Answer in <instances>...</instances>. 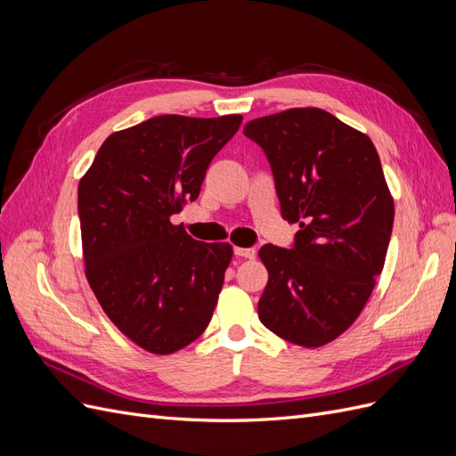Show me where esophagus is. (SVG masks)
Here are the masks:
<instances>
[{
    "label": "esophagus",
    "mask_w": 456,
    "mask_h": 456,
    "mask_svg": "<svg viewBox=\"0 0 456 456\" xmlns=\"http://www.w3.org/2000/svg\"><path fill=\"white\" fill-rule=\"evenodd\" d=\"M233 255H238L241 258H255L256 249H253V247H233Z\"/></svg>",
    "instance_id": "esophagus-1"
}]
</instances>
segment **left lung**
I'll use <instances>...</instances> for the list:
<instances>
[{"label": "left lung", "mask_w": 456, "mask_h": 456, "mask_svg": "<svg viewBox=\"0 0 456 456\" xmlns=\"http://www.w3.org/2000/svg\"><path fill=\"white\" fill-rule=\"evenodd\" d=\"M270 163L281 216L298 223L293 245L266 243L268 285L258 320L275 335L323 346L360 315L380 275L394 200L367 134L320 108H293L243 127Z\"/></svg>", "instance_id": "8db88e82"}]
</instances>
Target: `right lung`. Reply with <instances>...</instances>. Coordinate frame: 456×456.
I'll return each instance as SVG.
<instances>
[{"label":"right lung","instance_id":"obj_1","mask_svg":"<svg viewBox=\"0 0 456 456\" xmlns=\"http://www.w3.org/2000/svg\"><path fill=\"white\" fill-rule=\"evenodd\" d=\"M241 116H158L110 134L79 181L86 273L123 335L151 354H173L209 325L228 243H203L171 224L196 201L207 167Z\"/></svg>","mask_w":456,"mask_h":456}]
</instances>
